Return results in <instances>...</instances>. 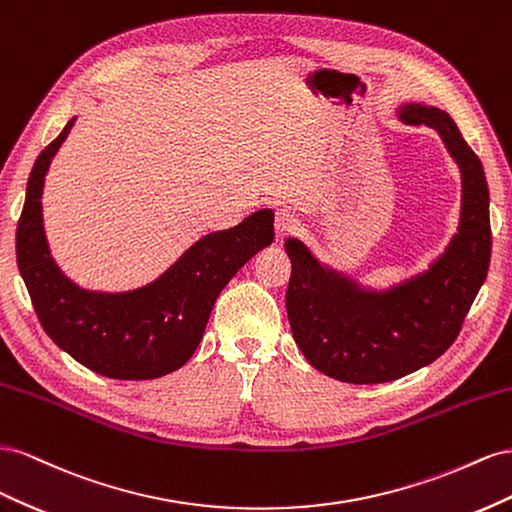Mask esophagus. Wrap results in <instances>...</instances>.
Returning a JSON list of instances; mask_svg holds the SVG:
<instances>
[{
	"label": "esophagus",
	"instance_id": "34e87169",
	"mask_svg": "<svg viewBox=\"0 0 512 512\" xmlns=\"http://www.w3.org/2000/svg\"><path fill=\"white\" fill-rule=\"evenodd\" d=\"M274 231H276V240H285L289 236H294L298 231V218L289 210H276Z\"/></svg>",
	"mask_w": 512,
	"mask_h": 512
}]
</instances>
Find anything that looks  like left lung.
Here are the masks:
<instances>
[{
    "label": "left lung",
    "mask_w": 512,
    "mask_h": 512,
    "mask_svg": "<svg viewBox=\"0 0 512 512\" xmlns=\"http://www.w3.org/2000/svg\"><path fill=\"white\" fill-rule=\"evenodd\" d=\"M401 118L442 135L459 163L463 206L459 233L416 279L384 294L317 264L298 240H287L291 276L285 294L294 341L311 367L347 384H384L440 358L487 279L491 259L489 186L483 163L448 113L405 105Z\"/></svg>",
    "instance_id": "obj_1"
}]
</instances>
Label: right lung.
Here are the masks:
<instances>
[{
    "label": "right lung",
    "mask_w": 512,
    "mask_h": 512,
    "mask_svg": "<svg viewBox=\"0 0 512 512\" xmlns=\"http://www.w3.org/2000/svg\"><path fill=\"white\" fill-rule=\"evenodd\" d=\"M70 120L36 158L17 225V264L40 326L83 367L111 379L163 377L195 354L212 306L248 259L274 240L272 210L195 242L156 279L124 294L79 289L55 266L42 229V184Z\"/></svg>",
    "instance_id": "1"
}]
</instances>
